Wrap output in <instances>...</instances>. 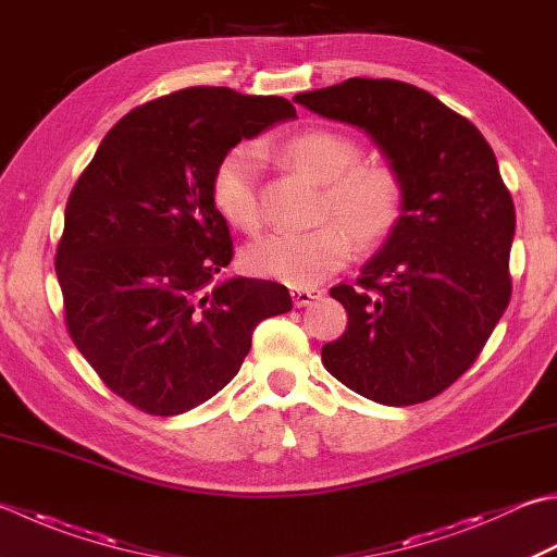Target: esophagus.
Listing matches in <instances>:
<instances>
[{
	"label": "esophagus",
	"mask_w": 557,
	"mask_h": 557,
	"mask_svg": "<svg viewBox=\"0 0 557 557\" xmlns=\"http://www.w3.org/2000/svg\"><path fill=\"white\" fill-rule=\"evenodd\" d=\"M292 301H294V307H309L311 301H315V299H321V289H315V287H292Z\"/></svg>",
	"instance_id": "obj_1"
}]
</instances>
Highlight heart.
I'll return each instance as SVG.
<instances>
[{"instance_id": "b5f03b06", "label": "heart", "mask_w": 557, "mask_h": 557, "mask_svg": "<svg viewBox=\"0 0 557 557\" xmlns=\"http://www.w3.org/2000/svg\"><path fill=\"white\" fill-rule=\"evenodd\" d=\"M277 151L292 169L323 185L319 220L335 222L307 234H270L246 246L244 265L253 275L309 287L350 258V235L359 248H374L398 228L406 214V185L386 163L359 161L362 149L355 139L333 129H304ZM210 195L224 222L258 232L263 222L258 151L250 145L228 149L212 171Z\"/></svg>"}]
</instances>
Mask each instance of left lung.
I'll list each match as a JSON object with an SVG mask.
<instances>
[{
  "mask_svg": "<svg viewBox=\"0 0 557 557\" xmlns=\"http://www.w3.org/2000/svg\"><path fill=\"white\" fill-rule=\"evenodd\" d=\"M323 117L362 127L406 185V214L355 285L331 297L347 329L321 359L347 388L416 406L449 388L511 297L515 202L471 120L396 79H347L297 94Z\"/></svg>",
  "mask_w": 557,
  "mask_h": 557,
  "instance_id": "8db88e82",
  "label": "left lung"
}]
</instances>
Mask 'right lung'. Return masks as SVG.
I'll return each instance as SVG.
<instances>
[{"label":"right lung","instance_id":"add662e5","mask_svg":"<svg viewBox=\"0 0 557 557\" xmlns=\"http://www.w3.org/2000/svg\"><path fill=\"white\" fill-rule=\"evenodd\" d=\"M294 115L282 96L190 86L120 117L74 183L54 256L64 323L137 410L169 418L212 398L256 325L292 309L277 282H214L234 242L210 181L228 149Z\"/></svg>","mask_w":557,"mask_h":557}]
</instances>
